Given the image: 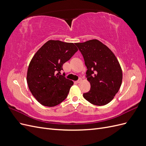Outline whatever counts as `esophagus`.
I'll return each mask as SVG.
<instances>
[{"label":"esophagus","instance_id":"1","mask_svg":"<svg viewBox=\"0 0 146 146\" xmlns=\"http://www.w3.org/2000/svg\"><path fill=\"white\" fill-rule=\"evenodd\" d=\"M81 82H82V79L80 78V79H79V80H78L77 81V83H80Z\"/></svg>","mask_w":146,"mask_h":146}]
</instances>
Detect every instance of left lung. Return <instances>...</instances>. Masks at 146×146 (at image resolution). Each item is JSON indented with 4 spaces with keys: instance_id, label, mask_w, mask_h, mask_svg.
<instances>
[{
    "instance_id": "obj_1",
    "label": "left lung",
    "mask_w": 146,
    "mask_h": 146,
    "mask_svg": "<svg viewBox=\"0 0 146 146\" xmlns=\"http://www.w3.org/2000/svg\"><path fill=\"white\" fill-rule=\"evenodd\" d=\"M87 68L91 89L83 94L91 104L102 106L111 102L120 88L122 71L113 52L98 39L76 43Z\"/></svg>"
}]
</instances>
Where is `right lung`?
Returning a JSON list of instances; mask_svg holds the SVG:
<instances>
[{
    "label": "right lung",
    "instance_id": "right-lung-1",
    "mask_svg": "<svg viewBox=\"0 0 146 146\" xmlns=\"http://www.w3.org/2000/svg\"><path fill=\"white\" fill-rule=\"evenodd\" d=\"M77 50L74 43L49 40L33 56L28 68L27 82L30 92L41 105L55 107L67 98L74 82L60 72L63 64Z\"/></svg>",
    "mask_w": 146,
    "mask_h": 146
}]
</instances>
